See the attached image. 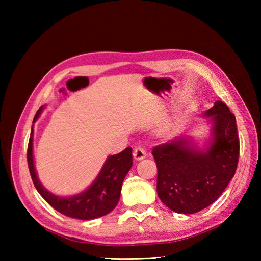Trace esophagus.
Instances as JSON below:
<instances>
[{
    "instance_id": "34e87169",
    "label": "esophagus",
    "mask_w": 261,
    "mask_h": 261,
    "mask_svg": "<svg viewBox=\"0 0 261 261\" xmlns=\"http://www.w3.org/2000/svg\"><path fill=\"white\" fill-rule=\"evenodd\" d=\"M146 156H147V152H146V150L143 148H141V147H137L136 149H135V151H134V158L136 159V160H138V162H139V160H142L143 158H146Z\"/></svg>"
}]
</instances>
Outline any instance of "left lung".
I'll return each mask as SVG.
<instances>
[{
	"instance_id": "left-lung-1",
	"label": "left lung",
	"mask_w": 261,
	"mask_h": 261,
	"mask_svg": "<svg viewBox=\"0 0 261 261\" xmlns=\"http://www.w3.org/2000/svg\"><path fill=\"white\" fill-rule=\"evenodd\" d=\"M204 115L213 123L212 139L204 151L184 136L152 149L158 196L176 213L193 214L207 207L236 174L240 142L234 114L216 101Z\"/></svg>"
}]
</instances>
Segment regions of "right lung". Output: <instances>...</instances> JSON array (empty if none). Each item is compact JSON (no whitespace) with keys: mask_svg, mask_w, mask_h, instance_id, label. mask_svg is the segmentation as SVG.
Wrapping results in <instances>:
<instances>
[{"mask_svg":"<svg viewBox=\"0 0 261 261\" xmlns=\"http://www.w3.org/2000/svg\"><path fill=\"white\" fill-rule=\"evenodd\" d=\"M42 109L43 107L37 111L33 122L39 118ZM32 140L33 127L31 129L27 151L28 166H29L30 175L35 187L48 204H50L59 213L80 220L101 218V216L107 215L111 211H113L120 199L122 182H123L127 171L132 167L131 147L125 148L123 151L118 154L110 156L105 162L102 170L99 171L96 179L87 190L74 196L62 197L48 192L39 181L35 164H33Z\"/></svg>","mask_w":261,"mask_h":261,"instance_id":"1","label":"right lung"}]
</instances>
